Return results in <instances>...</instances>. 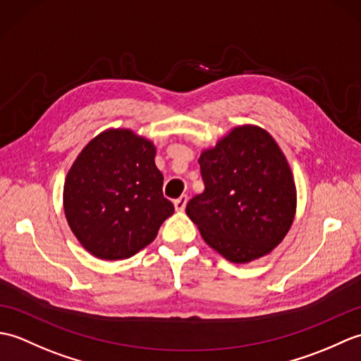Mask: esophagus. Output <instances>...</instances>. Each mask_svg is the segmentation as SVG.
Wrapping results in <instances>:
<instances>
[{"label":"esophagus","instance_id":"obj_1","mask_svg":"<svg viewBox=\"0 0 361 361\" xmlns=\"http://www.w3.org/2000/svg\"><path fill=\"white\" fill-rule=\"evenodd\" d=\"M188 204V197L186 195H181L180 198H176V200L173 202V206H175V211H185Z\"/></svg>","mask_w":361,"mask_h":361}]
</instances>
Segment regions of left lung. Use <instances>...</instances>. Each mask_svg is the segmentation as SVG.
<instances>
[{
  "mask_svg": "<svg viewBox=\"0 0 361 361\" xmlns=\"http://www.w3.org/2000/svg\"><path fill=\"white\" fill-rule=\"evenodd\" d=\"M203 194L186 206L203 240L234 264L271 252L296 212L295 178L267 130L239 126L200 155Z\"/></svg>",
  "mask_w": 361,
  "mask_h": 361,
  "instance_id": "obj_1",
  "label": "left lung"
}]
</instances>
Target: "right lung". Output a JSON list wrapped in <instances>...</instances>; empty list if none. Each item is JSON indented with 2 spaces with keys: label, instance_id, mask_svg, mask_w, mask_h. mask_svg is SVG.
I'll use <instances>...</instances> for the list:
<instances>
[{
  "label": "right lung",
  "instance_id": "1",
  "mask_svg": "<svg viewBox=\"0 0 361 361\" xmlns=\"http://www.w3.org/2000/svg\"><path fill=\"white\" fill-rule=\"evenodd\" d=\"M157 149L130 128L93 137L68 171L63 209L75 239L91 255L121 260L153 242L173 204L163 197Z\"/></svg>",
  "mask_w": 361,
  "mask_h": 361
}]
</instances>
